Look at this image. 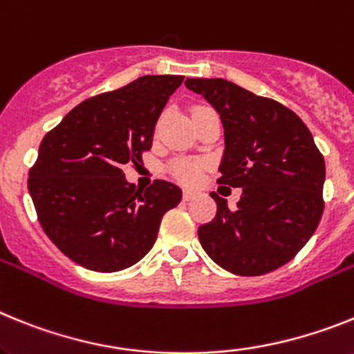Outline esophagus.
I'll return each mask as SVG.
<instances>
[{
  "label": "esophagus",
  "mask_w": 354,
  "mask_h": 354,
  "mask_svg": "<svg viewBox=\"0 0 354 354\" xmlns=\"http://www.w3.org/2000/svg\"><path fill=\"white\" fill-rule=\"evenodd\" d=\"M194 192H192V190H183V201H190V199H194Z\"/></svg>",
  "instance_id": "34e87169"
}]
</instances>
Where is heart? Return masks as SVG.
I'll list each match as a JSON object with an SVG mask.
<instances>
[{
  "label": "heart",
  "instance_id": "b5f03b06",
  "mask_svg": "<svg viewBox=\"0 0 354 354\" xmlns=\"http://www.w3.org/2000/svg\"><path fill=\"white\" fill-rule=\"evenodd\" d=\"M201 165L194 164V162H187V160H180V162H174L173 167H171V173L178 178L183 183H189V185H194L198 183L199 178H201Z\"/></svg>",
  "mask_w": 354,
  "mask_h": 354
}]
</instances>
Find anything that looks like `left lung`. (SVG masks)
<instances>
[{
	"label": "left lung",
	"mask_w": 354,
	"mask_h": 354,
	"mask_svg": "<svg viewBox=\"0 0 354 354\" xmlns=\"http://www.w3.org/2000/svg\"><path fill=\"white\" fill-rule=\"evenodd\" d=\"M185 85L223 121L226 147L217 181L242 187L233 210L212 192L217 214L199 226V242L233 274H267L290 262L321 223L324 156L285 104L223 78H187Z\"/></svg>",
	"instance_id": "obj_1"
}]
</instances>
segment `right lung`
<instances>
[{"label":"right lung","mask_w":354,"mask_h":354,"mask_svg":"<svg viewBox=\"0 0 354 354\" xmlns=\"http://www.w3.org/2000/svg\"><path fill=\"white\" fill-rule=\"evenodd\" d=\"M176 75L140 76L82 101L44 135L28 173L37 219L49 241L85 269L115 272L151 250L162 217L181 201L174 183L137 189L122 173L151 149Z\"/></svg>","instance_id":"add662e5"}]
</instances>
